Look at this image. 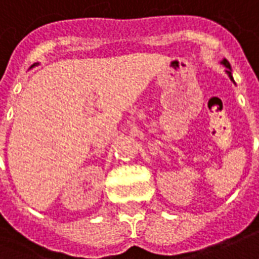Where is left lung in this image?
<instances>
[{
	"mask_svg": "<svg viewBox=\"0 0 259 259\" xmlns=\"http://www.w3.org/2000/svg\"><path fill=\"white\" fill-rule=\"evenodd\" d=\"M222 63H223L224 66L227 67V74H229V77H230V78H231V81H234V79H233V75H231V67H230V63H229V61L226 60V59H224V60L222 61Z\"/></svg>",
	"mask_w": 259,
	"mask_h": 259,
	"instance_id": "left-lung-1",
	"label": "left lung"
}]
</instances>
